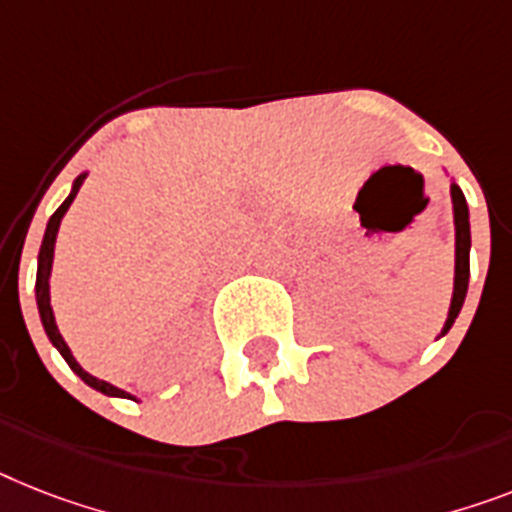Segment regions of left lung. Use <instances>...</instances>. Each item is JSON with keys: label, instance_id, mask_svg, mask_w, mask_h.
<instances>
[{"label": "left lung", "instance_id": "8db88e82", "mask_svg": "<svg viewBox=\"0 0 512 512\" xmlns=\"http://www.w3.org/2000/svg\"><path fill=\"white\" fill-rule=\"evenodd\" d=\"M450 198H453V222H455V280H453V298H450V311H447L445 327L439 332V337H445L450 332V327L458 319L463 301H466L468 293V277H471V264H468V256H471V222H468V204L463 190L458 188V183H450Z\"/></svg>", "mask_w": 512, "mask_h": 512}]
</instances>
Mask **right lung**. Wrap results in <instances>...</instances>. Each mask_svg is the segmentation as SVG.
<instances>
[{
  "label": "right lung",
  "instance_id": "obj_1",
  "mask_svg": "<svg viewBox=\"0 0 512 512\" xmlns=\"http://www.w3.org/2000/svg\"><path fill=\"white\" fill-rule=\"evenodd\" d=\"M83 180H86V172L83 175L75 177L73 188H70V196L62 201V206H59L57 211H54L52 217H49V225H46V232H44V240H41V251H38V272H36V306H38V316H41V324H44V332L46 337H49V342H52L54 348L59 350V356L65 358L67 366L78 374L83 382L88 384V387H94L96 392H101V395H107V398H128V400H135V395H130V392L120 390V387H114V384L104 382V379L94 377V374H88L83 366H80L78 361H75L73 350L67 348L65 337L59 335V327H57V319H54V311H52V293H49V280H52V264H54V243H57V232H59V225H62V217L67 214V209H70V204H73V198L78 196L80 185H83Z\"/></svg>",
  "mask_w": 512,
  "mask_h": 512
}]
</instances>
